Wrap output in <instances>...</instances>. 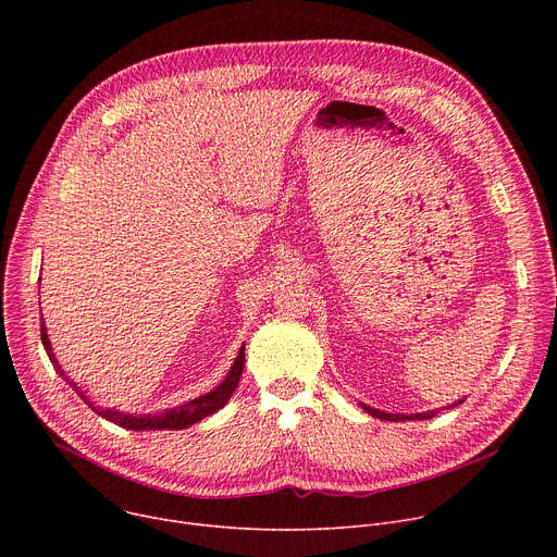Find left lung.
<instances>
[{
    "instance_id": "8db88e82",
    "label": "left lung",
    "mask_w": 557,
    "mask_h": 557,
    "mask_svg": "<svg viewBox=\"0 0 557 557\" xmlns=\"http://www.w3.org/2000/svg\"><path fill=\"white\" fill-rule=\"evenodd\" d=\"M460 404H462V401L458 399L454 406H460ZM454 406H447V408H454ZM361 408H363L370 417H374V419H381V421H394V423H399V421H425V419H432L434 414H438V410L419 412V414H387V412L374 410V408H370V406H366V404H361Z\"/></svg>"
}]
</instances>
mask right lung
I'll return each instance as SVG.
<instances>
[{"label": "right lung", "instance_id": "add662e5", "mask_svg": "<svg viewBox=\"0 0 557 557\" xmlns=\"http://www.w3.org/2000/svg\"><path fill=\"white\" fill-rule=\"evenodd\" d=\"M39 280H41V277H39ZM41 344H44V348H46V352H48L52 366L57 368V372L67 381V385H70L78 396H82V399H84L99 417H103L106 421L116 423L119 428L136 430V432H143V430H185V428H189V425L202 421L205 417L218 412V410L224 408L226 401L231 399V394H233V389L237 387V381H240L243 368H245V346H243L240 352H237V357H235L231 370H228L226 376L222 379V383L215 385L211 392H207V394L198 396V399H191V401H187V404H183V406H176V408H170V410H163V412H156V414H136V412L129 414V412H121V410H114V408H101V406H97V401H90L88 389H82V387H78V383L70 381V379L63 374L61 366H59L57 359H54V352H52V346H50V339H48V333H46L44 322H41Z\"/></svg>", "mask_w": 557, "mask_h": 557}]
</instances>
